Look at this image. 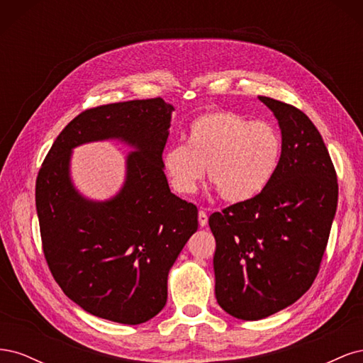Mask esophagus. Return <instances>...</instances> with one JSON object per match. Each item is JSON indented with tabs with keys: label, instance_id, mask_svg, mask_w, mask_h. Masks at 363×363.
Wrapping results in <instances>:
<instances>
[{
	"label": "esophagus",
	"instance_id": "esophagus-1",
	"mask_svg": "<svg viewBox=\"0 0 363 363\" xmlns=\"http://www.w3.org/2000/svg\"><path fill=\"white\" fill-rule=\"evenodd\" d=\"M207 221H208L207 213H206L204 211H200V213H199V223H200V225H201V227H206V225H207Z\"/></svg>",
	"mask_w": 363,
	"mask_h": 363
}]
</instances>
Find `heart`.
Returning <instances> with one entry per match:
<instances>
[{
  "instance_id": "heart-1",
  "label": "heart",
  "mask_w": 363,
  "mask_h": 363,
  "mask_svg": "<svg viewBox=\"0 0 363 363\" xmlns=\"http://www.w3.org/2000/svg\"><path fill=\"white\" fill-rule=\"evenodd\" d=\"M281 152L277 127L235 112L208 111L192 121L186 144L167 148L162 163L179 194H194L206 167L223 199L239 203L255 199L271 183Z\"/></svg>"
}]
</instances>
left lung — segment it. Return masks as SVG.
Segmentation results:
<instances>
[{
  "instance_id": "8db88e82",
  "label": "left lung",
  "mask_w": 363,
  "mask_h": 363,
  "mask_svg": "<svg viewBox=\"0 0 363 363\" xmlns=\"http://www.w3.org/2000/svg\"><path fill=\"white\" fill-rule=\"evenodd\" d=\"M279 121L281 160L255 199L208 218L218 304L257 321L295 303L320 271L337 206V180L324 140L298 108L259 96Z\"/></svg>"
}]
</instances>
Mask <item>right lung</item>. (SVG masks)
Instances as JSON below:
<instances>
[{
  "instance_id": "obj_1",
  "label": "right lung",
  "mask_w": 363,
  "mask_h": 363,
  "mask_svg": "<svg viewBox=\"0 0 363 363\" xmlns=\"http://www.w3.org/2000/svg\"><path fill=\"white\" fill-rule=\"evenodd\" d=\"M174 106L162 98L84 111L62 130L36 180L43 255L65 295L87 313L136 325L167 304L168 274L199 228V211L169 189L162 152ZM98 140L134 148L112 199L91 201L70 179L72 150Z\"/></svg>"
}]
</instances>
